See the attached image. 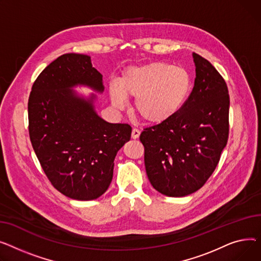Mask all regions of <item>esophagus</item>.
Segmentation results:
<instances>
[{
	"instance_id": "obj_1",
	"label": "esophagus",
	"mask_w": 261,
	"mask_h": 261,
	"mask_svg": "<svg viewBox=\"0 0 261 261\" xmlns=\"http://www.w3.org/2000/svg\"><path fill=\"white\" fill-rule=\"evenodd\" d=\"M139 136H140V130L138 129V128H134L133 132H132V138H133V139H138V138H139Z\"/></svg>"
}]
</instances>
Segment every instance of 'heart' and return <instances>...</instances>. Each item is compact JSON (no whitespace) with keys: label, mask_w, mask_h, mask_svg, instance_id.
<instances>
[{"label":"heart","mask_w":261,"mask_h":261,"mask_svg":"<svg viewBox=\"0 0 261 261\" xmlns=\"http://www.w3.org/2000/svg\"><path fill=\"white\" fill-rule=\"evenodd\" d=\"M192 88L190 73L182 67L154 62L126 69L119 85H111V99L123 110L126 98H135L134 110L148 123L171 119L186 102Z\"/></svg>","instance_id":"obj_1"}]
</instances>
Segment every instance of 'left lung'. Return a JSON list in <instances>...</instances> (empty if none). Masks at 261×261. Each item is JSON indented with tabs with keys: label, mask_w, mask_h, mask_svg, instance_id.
Masks as SVG:
<instances>
[{
	"label": "left lung",
	"mask_w": 261,
	"mask_h": 261,
	"mask_svg": "<svg viewBox=\"0 0 261 261\" xmlns=\"http://www.w3.org/2000/svg\"><path fill=\"white\" fill-rule=\"evenodd\" d=\"M196 78L178 113L140 135L150 185L168 197L201 189L220 160L228 138L229 96L221 74L193 53Z\"/></svg>",
	"instance_id": "obj_1"
}]
</instances>
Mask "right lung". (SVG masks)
Segmentation results:
<instances>
[{
    "label": "right lung",
    "mask_w": 261,
    "mask_h": 261,
    "mask_svg": "<svg viewBox=\"0 0 261 261\" xmlns=\"http://www.w3.org/2000/svg\"><path fill=\"white\" fill-rule=\"evenodd\" d=\"M104 90L102 74L89 56L65 54L39 74L28 99L30 141L51 185L75 200H94L109 189L118 150L130 139L132 127L98 116L96 95L72 89Z\"/></svg>",
    "instance_id": "right-lung-1"
}]
</instances>
